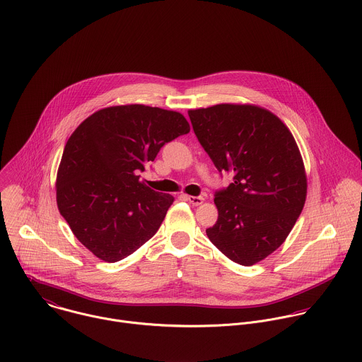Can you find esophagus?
<instances>
[{
    "mask_svg": "<svg viewBox=\"0 0 362 362\" xmlns=\"http://www.w3.org/2000/svg\"><path fill=\"white\" fill-rule=\"evenodd\" d=\"M186 199H187V202L192 203L193 206H200V204H203V202H204V197H202V196H187Z\"/></svg>",
    "mask_w": 362,
    "mask_h": 362,
    "instance_id": "obj_1",
    "label": "esophagus"
}]
</instances>
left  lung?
Masks as SVG:
<instances>
[{
	"instance_id": "obj_1",
	"label": "left lung",
	"mask_w": 362,
	"mask_h": 362,
	"mask_svg": "<svg viewBox=\"0 0 362 362\" xmlns=\"http://www.w3.org/2000/svg\"><path fill=\"white\" fill-rule=\"evenodd\" d=\"M194 134L233 183L216 193L210 241L231 261L251 267L276 251L300 216L308 179L299 146L274 112L252 104L189 110Z\"/></svg>"
}]
</instances>
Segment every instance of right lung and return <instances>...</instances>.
Here are the masks:
<instances>
[{"label":"right lung","instance_id":"right-lung-1","mask_svg":"<svg viewBox=\"0 0 362 362\" xmlns=\"http://www.w3.org/2000/svg\"><path fill=\"white\" fill-rule=\"evenodd\" d=\"M189 131L183 114L144 104L98 110L74 129L57 169L56 202L93 255L117 262L155 235L175 199L148 187L138 173Z\"/></svg>","mask_w":362,"mask_h":362}]
</instances>
